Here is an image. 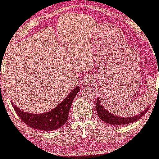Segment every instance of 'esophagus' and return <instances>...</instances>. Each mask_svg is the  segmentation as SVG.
I'll use <instances>...</instances> for the list:
<instances>
[{"label":"esophagus","instance_id":"esophagus-1","mask_svg":"<svg viewBox=\"0 0 159 159\" xmlns=\"http://www.w3.org/2000/svg\"><path fill=\"white\" fill-rule=\"evenodd\" d=\"M93 78L90 76H88L87 77L85 78V79L83 80V83H84L86 85H90L93 83Z\"/></svg>","mask_w":159,"mask_h":159}]
</instances>
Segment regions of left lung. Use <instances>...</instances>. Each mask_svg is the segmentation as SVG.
<instances>
[{"mask_svg": "<svg viewBox=\"0 0 159 159\" xmlns=\"http://www.w3.org/2000/svg\"><path fill=\"white\" fill-rule=\"evenodd\" d=\"M96 112H97L98 116L99 119H102L104 122L109 124V125H126V124L132 123V122H135L140 119L142 116L145 115L147 111L148 110V108H147L145 111L141 112L139 115L135 116H129V117H122V116H116V115H113L106 110L103 107L102 104L99 101V98L96 99Z\"/></svg>", "mask_w": 159, "mask_h": 159, "instance_id": "obj_1", "label": "left lung"}]
</instances>
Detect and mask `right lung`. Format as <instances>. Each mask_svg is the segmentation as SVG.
<instances>
[{"mask_svg": "<svg viewBox=\"0 0 159 159\" xmlns=\"http://www.w3.org/2000/svg\"><path fill=\"white\" fill-rule=\"evenodd\" d=\"M80 91V86L75 88L60 104L50 112L42 114H34L24 112L14 106L13 107L21 120L30 128L42 131H53L60 129L66 122L72 102Z\"/></svg>", "mask_w": 159, "mask_h": 159, "instance_id": "right-lung-1", "label": "right lung"}]
</instances>
